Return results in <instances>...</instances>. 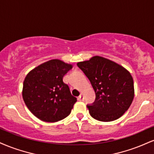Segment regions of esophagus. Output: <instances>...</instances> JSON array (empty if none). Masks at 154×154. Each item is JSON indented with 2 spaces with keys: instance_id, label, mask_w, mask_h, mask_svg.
I'll list each match as a JSON object with an SVG mask.
<instances>
[{
  "instance_id": "34e87169",
  "label": "esophagus",
  "mask_w": 154,
  "mask_h": 154,
  "mask_svg": "<svg viewBox=\"0 0 154 154\" xmlns=\"http://www.w3.org/2000/svg\"><path fill=\"white\" fill-rule=\"evenodd\" d=\"M79 99L80 100H84V96H83V95H82V93H81L80 95H79Z\"/></svg>"
}]
</instances>
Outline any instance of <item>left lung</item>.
Segmentation results:
<instances>
[{
    "instance_id": "8db88e82",
    "label": "left lung",
    "mask_w": 154,
    "mask_h": 154,
    "mask_svg": "<svg viewBox=\"0 0 154 154\" xmlns=\"http://www.w3.org/2000/svg\"><path fill=\"white\" fill-rule=\"evenodd\" d=\"M77 65L90 81L95 92V102L87 105L90 116L103 122L121 117L134 97L130 72L117 63L99 56L78 62Z\"/></svg>"
}]
</instances>
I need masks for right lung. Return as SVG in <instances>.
<instances>
[{"mask_svg":"<svg viewBox=\"0 0 154 154\" xmlns=\"http://www.w3.org/2000/svg\"><path fill=\"white\" fill-rule=\"evenodd\" d=\"M72 68V64L51 59L36 66L25 77L23 99L38 119L53 123L70 114L77 98L72 95L63 77Z\"/></svg>","mask_w":154,"mask_h":154,"instance_id":"obj_1","label":"right lung"}]
</instances>
